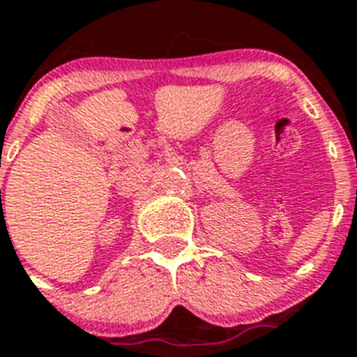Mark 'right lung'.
Instances as JSON below:
<instances>
[{"label":"right lung","instance_id":"obj_1","mask_svg":"<svg viewBox=\"0 0 357 357\" xmlns=\"http://www.w3.org/2000/svg\"><path fill=\"white\" fill-rule=\"evenodd\" d=\"M0 194H1V192H0Z\"/></svg>","mask_w":357,"mask_h":357}]
</instances>
